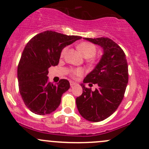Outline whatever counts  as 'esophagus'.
I'll list each match as a JSON object with an SVG mask.
<instances>
[{
    "label": "esophagus",
    "instance_id": "34e87169",
    "mask_svg": "<svg viewBox=\"0 0 149 149\" xmlns=\"http://www.w3.org/2000/svg\"><path fill=\"white\" fill-rule=\"evenodd\" d=\"M76 82H73V81H70V86H75V85H76Z\"/></svg>",
    "mask_w": 149,
    "mask_h": 149
}]
</instances>
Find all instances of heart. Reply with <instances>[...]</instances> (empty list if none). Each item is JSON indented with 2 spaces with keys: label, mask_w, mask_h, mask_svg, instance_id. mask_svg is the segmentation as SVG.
Returning <instances> with one entry per match:
<instances>
[{
  "label": "heart",
  "mask_w": 149,
  "mask_h": 149,
  "mask_svg": "<svg viewBox=\"0 0 149 149\" xmlns=\"http://www.w3.org/2000/svg\"><path fill=\"white\" fill-rule=\"evenodd\" d=\"M78 49L79 52L84 55V58H91L95 55L97 52V49L96 47L92 45L91 43L87 42H84L80 43L78 45ZM66 51H67V47H64L61 52V56L63 57L65 55ZM84 74V70L81 68H76L74 70H72L70 71V75L72 77L76 78L81 76Z\"/></svg>",
  "instance_id": "heart-1"
}]
</instances>
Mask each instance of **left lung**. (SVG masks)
<instances>
[{
    "instance_id": "8db88e82",
    "label": "left lung",
    "mask_w": 149,
    "mask_h": 149,
    "mask_svg": "<svg viewBox=\"0 0 149 149\" xmlns=\"http://www.w3.org/2000/svg\"><path fill=\"white\" fill-rule=\"evenodd\" d=\"M100 45L104 53L95 68L86 76L81 84L83 93L76 98L78 110L84 118L100 122L109 118L120 104L128 82V65L123 49L107 37L84 38ZM97 84L95 91L86 88Z\"/></svg>"
}]
</instances>
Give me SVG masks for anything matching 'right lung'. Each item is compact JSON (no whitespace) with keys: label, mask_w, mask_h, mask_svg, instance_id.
I'll list each match as a JSON object with an SVG mask.
<instances>
[{"label":"right lung","mask_w":149,"mask_h":149,"mask_svg":"<svg viewBox=\"0 0 149 149\" xmlns=\"http://www.w3.org/2000/svg\"><path fill=\"white\" fill-rule=\"evenodd\" d=\"M81 38L45 31L32 37L25 46L18 65V81L22 100L33 113L47 115L58 107L70 83L66 79H61L56 84L50 83L48 68L58 65L65 46Z\"/></svg>","instance_id":"right-lung-1"}]
</instances>
